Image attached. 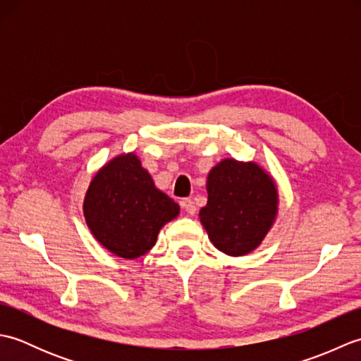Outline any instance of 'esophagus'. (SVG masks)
I'll list each match as a JSON object with an SVG mask.
<instances>
[{
    "mask_svg": "<svg viewBox=\"0 0 361 361\" xmlns=\"http://www.w3.org/2000/svg\"><path fill=\"white\" fill-rule=\"evenodd\" d=\"M181 208L185 209L189 216H194L195 214V211H197V208H195V203L192 202V198H183V202H181Z\"/></svg>",
    "mask_w": 361,
    "mask_h": 361,
    "instance_id": "esophagus-1",
    "label": "esophagus"
}]
</instances>
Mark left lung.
Instances as JSON below:
<instances>
[{
  "label": "left lung",
  "mask_w": 361,
  "mask_h": 361,
  "mask_svg": "<svg viewBox=\"0 0 361 361\" xmlns=\"http://www.w3.org/2000/svg\"><path fill=\"white\" fill-rule=\"evenodd\" d=\"M200 221L214 247L229 256L257 248L278 212L273 180L255 163L224 159L208 175Z\"/></svg>",
  "instance_id": "obj_1"
}]
</instances>
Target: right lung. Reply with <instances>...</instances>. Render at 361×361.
<instances>
[{"mask_svg": "<svg viewBox=\"0 0 361 361\" xmlns=\"http://www.w3.org/2000/svg\"><path fill=\"white\" fill-rule=\"evenodd\" d=\"M180 206L153 185L133 153L104 166L83 202L87 225L113 255L136 259L157 242L159 229L178 216Z\"/></svg>", "mask_w": 361, "mask_h": 361, "instance_id": "add662e5", "label": "right lung"}]
</instances>
